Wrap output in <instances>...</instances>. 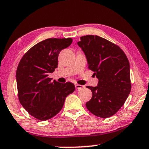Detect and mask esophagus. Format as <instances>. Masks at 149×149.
<instances>
[{"label": "esophagus", "mask_w": 149, "mask_h": 149, "mask_svg": "<svg viewBox=\"0 0 149 149\" xmlns=\"http://www.w3.org/2000/svg\"><path fill=\"white\" fill-rule=\"evenodd\" d=\"M75 86H76V88H77V89H81V88H82L84 87V86L80 85V84H75Z\"/></svg>", "instance_id": "34e87169"}]
</instances>
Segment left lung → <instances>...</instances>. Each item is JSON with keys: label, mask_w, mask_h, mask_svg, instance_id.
<instances>
[{"label": "left lung", "mask_w": 149, "mask_h": 149, "mask_svg": "<svg viewBox=\"0 0 149 149\" xmlns=\"http://www.w3.org/2000/svg\"><path fill=\"white\" fill-rule=\"evenodd\" d=\"M78 45L99 80L97 86H86L92 91L86 108L95 116L109 118L123 106L131 92L129 60L119 46L98 36L80 37Z\"/></svg>", "instance_id": "8db88e82"}]
</instances>
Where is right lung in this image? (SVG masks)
Listing matches in <instances>:
<instances>
[{"label":"right lung","instance_id":"right-lung-1","mask_svg":"<svg viewBox=\"0 0 149 149\" xmlns=\"http://www.w3.org/2000/svg\"><path fill=\"white\" fill-rule=\"evenodd\" d=\"M72 38H48L29 49L16 71L18 96L20 104L38 120L51 119L63 108L65 98L75 90L71 82H52L49 73L58 67L60 52L72 43Z\"/></svg>","mask_w":149,"mask_h":149}]
</instances>
